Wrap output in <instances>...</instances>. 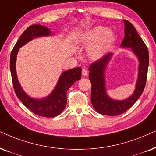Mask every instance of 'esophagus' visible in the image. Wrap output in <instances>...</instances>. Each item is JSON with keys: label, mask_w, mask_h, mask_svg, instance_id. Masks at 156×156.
<instances>
[{"label": "esophagus", "mask_w": 156, "mask_h": 156, "mask_svg": "<svg viewBox=\"0 0 156 156\" xmlns=\"http://www.w3.org/2000/svg\"><path fill=\"white\" fill-rule=\"evenodd\" d=\"M82 75L83 76H86L88 75V71L86 70V69H83L82 70Z\"/></svg>", "instance_id": "34e87169"}]
</instances>
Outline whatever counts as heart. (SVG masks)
<instances>
[{"label":"heart","mask_w":156,"mask_h":156,"mask_svg":"<svg viewBox=\"0 0 156 156\" xmlns=\"http://www.w3.org/2000/svg\"><path fill=\"white\" fill-rule=\"evenodd\" d=\"M114 39V33L111 29H104L102 26H95L84 32L79 41L84 44H92L88 47V54L93 58L102 56Z\"/></svg>","instance_id":"heart-1"}]
</instances>
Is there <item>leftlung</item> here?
<instances>
[{
    "instance_id": "left-lung-1",
    "label": "left lung",
    "mask_w": 156,
    "mask_h": 156,
    "mask_svg": "<svg viewBox=\"0 0 156 156\" xmlns=\"http://www.w3.org/2000/svg\"><path fill=\"white\" fill-rule=\"evenodd\" d=\"M125 37L120 47L130 48L138 60V74L135 90L128 98L114 99L108 95L106 88L105 73L108 64L113 56L109 52L89 66V78L91 83V104L98 113L108 116L119 115L135 103L143 94L147 79L149 64V53L146 45L137 34L135 27L129 21L124 20Z\"/></svg>"
}]
</instances>
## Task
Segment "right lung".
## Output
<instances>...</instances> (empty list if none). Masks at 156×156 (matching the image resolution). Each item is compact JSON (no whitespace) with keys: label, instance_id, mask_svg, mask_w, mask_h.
Here are the masks:
<instances>
[{"label":"right lung","instance_id":"obj_1","mask_svg":"<svg viewBox=\"0 0 156 156\" xmlns=\"http://www.w3.org/2000/svg\"><path fill=\"white\" fill-rule=\"evenodd\" d=\"M53 36L52 31L45 26L34 24L29 27L21 34L13 47L10 57V69L13 88L17 97L24 106L37 115L44 117H55L66 108V93L70 86L81 78V68L78 67L66 70L61 73L56 86L46 97L32 98L26 93L18 80L16 74V57L19 48L37 37Z\"/></svg>","mask_w":156,"mask_h":156}]
</instances>
